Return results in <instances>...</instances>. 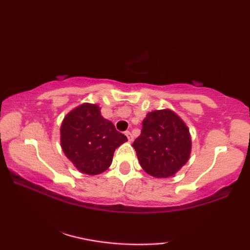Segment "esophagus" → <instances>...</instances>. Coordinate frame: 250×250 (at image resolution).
<instances>
[{
	"mask_svg": "<svg viewBox=\"0 0 250 250\" xmlns=\"http://www.w3.org/2000/svg\"><path fill=\"white\" fill-rule=\"evenodd\" d=\"M125 135L127 136V139H128V142H132V141H133V135H132V133H131V132H129V131L125 132Z\"/></svg>",
	"mask_w": 250,
	"mask_h": 250,
	"instance_id": "1",
	"label": "esophagus"
}]
</instances>
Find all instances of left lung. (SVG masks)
I'll return each instance as SVG.
<instances>
[{"label":"left lung","mask_w":250,"mask_h":250,"mask_svg":"<svg viewBox=\"0 0 250 250\" xmlns=\"http://www.w3.org/2000/svg\"><path fill=\"white\" fill-rule=\"evenodd\" d=\"M134 146L140 165L157 179L170 177L186 165L191 153L189 128L170 109L148 112Z\"/></svg>","instance_id":"1"}]
</instances>
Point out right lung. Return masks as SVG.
I'll return each instance as SVG.
<instances>
[{
	"label": "right lung",
	"mask_w": 250,
	"mask_h": 250,
	"mask_svg": "<svg viewBox=\"0 0 250 250\" xmlns=\"http://www.w3.org/2000/svg\"><path fill=\"white\" fill-rule=\"evenodd\" d=\"M93 104L78 105L64 116L60 127L62 151L81 173L98 175L111 165L116 148L127 138L102 117Z\"/></svg>",
	"instance_id": "add662e5"
}]
</instances>
